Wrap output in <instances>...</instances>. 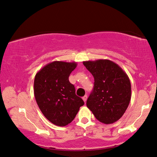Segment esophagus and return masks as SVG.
<instances>
[{"label":"esophagus","instance_id":"1","mask_svg":"<svg viewBox=\"0 0 157 157\" xmlns=\"http://www.w3.org/2000/svg\"><path fill=\"white\" fill-rule=\"evenodd\" d=\"M82 99L84 101V102H86V101L87 100V95H84V97H82Z\"/></svg>","mask_w":157,"mask_h":157}]
</instances>
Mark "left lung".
Listing matches in <instances>:
<instances>
[{
	"mask_svg": "<svg viewBox=\"0 0 157 157\" xmlns=\"http://www.w3.org/2000/svg\"><path fill=\"white\" fill-rule=\"evenodd\" d=\"M83 64L94 78L87 107L101 123H115L123 116L131 100L129 77L117 63L109 59L86 61Z\"/></svg>",
	"mask_w": 157,
	"mask_h": 157,
	"instance_id": "8db88e82",
	"label": "left lung"
}]
</instances>
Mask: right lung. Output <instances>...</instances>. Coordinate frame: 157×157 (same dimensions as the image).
Returning <instances> with one entry per match:
<instances>
[{"label":"right lung","instance_id":"1","mask_svg":"<svg viewBox=\"0 0 157 157\" xmlns=\"http://www.w3.org/2000/svg\"><path fill=\"white\" fill-rule=\"evenodd\" d=\"M76 66L75 62L55 61L40 69L34 78V94L37 105L44 116L55 125L63 127L71 123L84 104L68 80Z\"/></svg>","mask_w":157,"mask_h":157}]
</instances>
